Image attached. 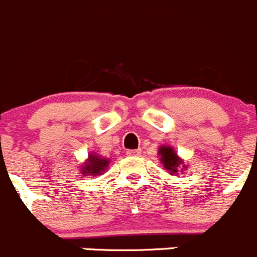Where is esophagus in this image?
<instances>
[{
    "instance_id": "obj_1",
    "label": "esophagus",
    "mask_w": 257,
    "mask_h": 257,
    "mask_svg": "<svg viewBox=\"0 0 257 257\" xmlns=\"http://www.w3.org/2000/svg\"><path fill=\"white\" fill-rule=\"evenodd\" d=\"M126 155L129 157H139L141 155V152L138 149H131V150H126Z\"/></svg>"
}]
</instances>
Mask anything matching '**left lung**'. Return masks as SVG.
Wrapping results in <instances>:
<instances>
[{
  "label": "left lung",
  "instance_id": "8db88e82",
  "mask_svg": "<svg viewBox=\"0 0 257 257\" xmlns=\"http://www.w3.org/2000/svg\"><path fill=\"white\" fill-rule=\"evenodd\" d=\"M158 154L160 155V160H162L165 170L169 172V174H179V170H184V168H186L183 160L178 157L177 152L172 147L162 145L158 150Z\"/></svg>",
  "mask_w": 257,
  "mask_h": 257
}]
</instances>
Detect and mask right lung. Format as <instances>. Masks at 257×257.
Returning <instances> with one entry per match:
<instances>
[{
	"label": "right lung",
	"mask_w": 257,
	"mask_h": 257,
	"mask_svg": "<svg viewBox=\"0 0 257 257\" xmlns=\"http://www.w3.org/2000/svg\"><path fill=\"white\" fill-rule=\"evenodd\" d=\"M108 164H109V159L100 158L95 154H89L87 162L82 165L80 173L83 175H90V177L102 175L107 169Z\"/></svg>",
	"instance_id": "add662e5"
}]
</instances>
